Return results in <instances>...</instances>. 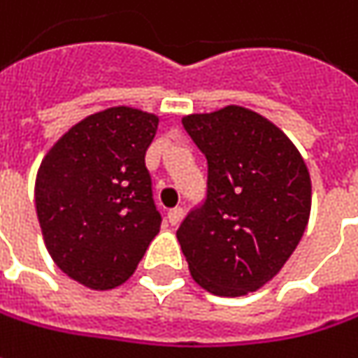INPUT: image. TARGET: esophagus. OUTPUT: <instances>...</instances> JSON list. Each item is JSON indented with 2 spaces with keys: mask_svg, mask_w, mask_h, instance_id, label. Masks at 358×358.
<instances>
[{
  "mask_svg": "<svg viewBox=\"0 0 358 358\" xmlns=\"http://www.w3.org/2000/svg\"><path fill=\"white\" fill-rule=\"evenodd\" d=\"M182 216H184V210L176 206V208H170L168 210V222L172 226H176L182 220Z\"/></svg>",
  "mask_w": 358,
  "mask_h": 358,
  "instance_id": "1",
  "label": "esophagus"
}]
</instances>
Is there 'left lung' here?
Wrapping results in <instances>:
<instances>
[{"instance_id":"obj_1","label":"left lung","mask_w":358,"mask_h":358,"mask_svg":"<svg viewBox=\"0 0 358 358\" xmlns=\"http://www.w3.org/2000/svg\"><path fill=\"white\" fill-rule=\"evenodd\" d=\"M204 154V200L180 222L196 282L218 296L266 285L303 238L310 176L299 150L266 117L241 106L182 120Z\"/></svg>"}]
</instances>
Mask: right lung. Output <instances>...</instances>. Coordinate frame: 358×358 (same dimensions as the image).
Returning a JSON list of instances; mask_svg holds the SVG:
<instances>
[{
	"instance_id": "right-lung-1",
	"label": "right lung",
	"mask_w": 358,
	"mask_h": 358,
	"mask_svg": "<svg viewBox=\"0 0 358 358\" xmlns=\"http://www.w3.org/2000/svg\"><path fill=\"white\" fill-rule=\"evenodd\" d=\"M156 130L152 114L110 108L76 124L39 166L43 241L55 264L84 287L126 282L160 230L146 168Z\"/></svg>"
}]
</instances>
